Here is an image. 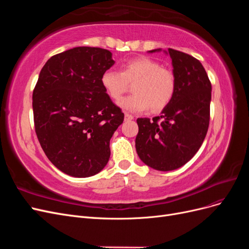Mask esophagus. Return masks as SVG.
<instances>
[{
  "label": "esophagus",
  "mask_w": 249,
  "mask_h": 249,
  "mask_svg": "<svg viewBox=\"0 0 249 249\" xmlns=\"http://www.w3.org/2000/svg\"><path fill=\"white\" fill-rule=\"evenodd\" d=\"M134 116L129 114V113H124V120L125 122H129V120H133Z\"/></svg>",
  "instance_id": "esophagus-1"
}]
</instances>
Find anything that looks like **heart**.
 Segmentation results:
<instances>
[{
    "label": "heart",
    "mask_w": 249,
    "mask_h": 249,
    "mask_svg": "<svg viewBox=\"0 0 249 249\" xmlns=\"http://www.w3.org/2000/svg\"><path fill=\"white\" fill-rule=\"evenodd\" d=\"M102 86L110 99L118 102L132 85L133 94L119 102V106L130 112H153L166 108L176 92L173 72L148 57L131 59L119 71L107 70L101 78Z\"/></svg>",
    "instance_id": "1"
}]
</instances>
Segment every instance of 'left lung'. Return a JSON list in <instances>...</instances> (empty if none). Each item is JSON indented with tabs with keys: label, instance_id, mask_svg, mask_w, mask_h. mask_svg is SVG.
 <instances>
[{
	"label": "left lung",
	"instance_id": "left-lung-1",
	"mask_svg": "<svg viewBox=\"0 0 249 249\" xmlns=\"http://www.w3.org/2000/svg\"><path fill=\"white\" fill-rule=\"evenodd\" d=\"M164 52L171 58L176 92L159 116L153 120L137 119L139 131L135 145L141 161L147 166L169 171L190 161L205 140L212 85L197 59L172 49Z\"/></svg>",
	"mask_w": 249,
	"mask_h": 249
}]
</instances>
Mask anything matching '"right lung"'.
Instances as JSON below:
<instances>
[{
	"instance_id": "add662e5",
	"label": "right lung",
	"mask_w": 249,
	"mask_h": 249,
	"mask_svg": "<svg viewBox=\"0 0 249 249\" xmlns=\"http://www.w3.org/2000/svg\"><path fill=\"white\" fill-rule=\"evenodd\" d=\"M112 53L78 47L51 57L33 91L37 138L55 166L71 177L99 173L110 158V139L124 114L102 86Z\"/></svg>"
}]
</instances>
